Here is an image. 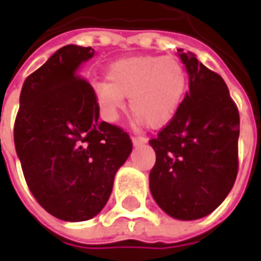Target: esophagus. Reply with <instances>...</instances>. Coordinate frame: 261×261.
Listing matches in <instances>:
<instances>
[{"label":"esophagus","mask_w":261,"mask_h":261,"mask_svg":"<svg viewBox=\"0 0 261 261\" xmlns=\"http://www.w3.org/2000/svg\"><path fill=\"white\" fill-rule=\"evenodd\" d=\"M146 141H148V139H146L145 136H136V135L132 136V142H134V145L135 146L144 145Z\"/></svg>","instance_id":"esophagus-1"}]
</instances>
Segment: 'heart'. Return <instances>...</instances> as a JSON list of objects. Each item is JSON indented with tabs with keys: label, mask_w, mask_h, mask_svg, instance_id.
<instances>
[{
	"label": "heart",
	"mask_w": 261,
	"mask_h": 261,
	"mask_svg": "<svg viewBox=\"0 0 261 261\" xmlns=\"http://www.w3.org/2000/svg\"><path fill=\"white\" fill-rule=\"evenodd\" d=\"M107 78L91 86L101 117L115 122L125 109V97H129L136 120L155 129L174 119L187 88L186 66L174 56L123 58L109 66Z\"/></svg>",
	"instance_id": "b5f03b06"
}]
</instances>
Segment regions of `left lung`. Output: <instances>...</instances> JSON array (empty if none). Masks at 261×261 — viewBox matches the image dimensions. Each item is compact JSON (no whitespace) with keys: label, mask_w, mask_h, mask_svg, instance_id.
<instances>
[{"label":"left lung","mask_w":261,"mask_h":261,"mask_svg":"<svg viewBox=\"0 0 261 261\" xmlns=\"http://www.w3.org/2000/svg\"><path fill=\"white\" fill-rule=\"evenodd\" d=\"M177 52L190 90L174 119L149 139L156 155L149 189L166 214L192 221L212 214L236 183L240 113L222 76L193 54Z\"/></svg>","instance_id":"1"}]
</instances>
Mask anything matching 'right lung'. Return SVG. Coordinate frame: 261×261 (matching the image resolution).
<instances>
[{
  "mask_svg": "<svg viewBox=\"0 0 261 261\" xmlns=\"http://www.w3.org/2000/svg\"><path fill=\"white\" fill-rule=\"evenodd\" d=\"M94 49L66 45L25 78L14 144L37 203L62 221L94 218L132 151L129 134L101 122L93 87L78 74Z\"/></svg>",
  "mask_w": 261,
  "mask_h": 261,
  "instance_id": "1",
  "label": "right lung"
}]
</instances>
